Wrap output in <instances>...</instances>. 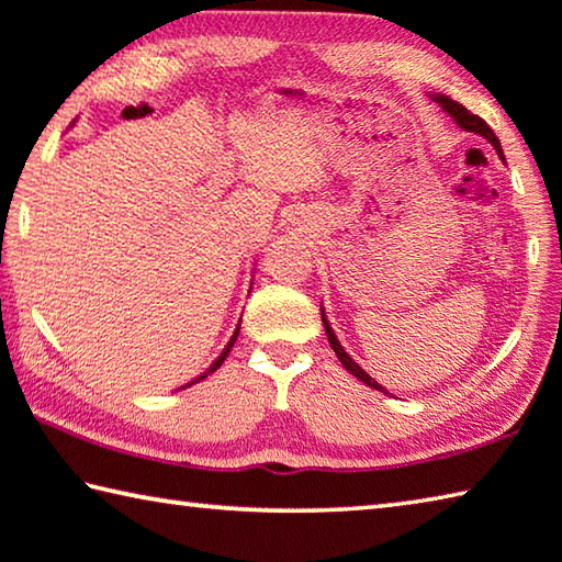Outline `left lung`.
I'll use <instances>...</instances> for the list:
<instances>
[{
	"label": "left lung",
	"instance_id": "1",
	"mask_svg": "<svg viewBox=\"0 0 562 562\" xmlns=\"http://www.w3.org/2000/svg\"><path fill=\"white\" fill-rule=\"evenodd\" d=\"M435 103H440V108L447 112V115H450L459 127L462 130H467V132H474V135H482L484 139H488L494 145V149L498 151V155H502V145H498V137L494 135V130L486 125V122L479 117V115H472V112H469L464 105H459L457 100H452L450 95H442V93H437V95H430ZM504 157V155H502ZM322 322H324V329H326V339H329V344H331V349H334V353H336V359H339L341 363H344V369L349 371V373H353L356 379L359 381H363L366 385H371V387H375V391H381V393H385V387L379 383V381H373L369 373H366L359 363H356L349 353H346V349L344 346L339 344V339H336V334H334V329H331V324H329V319H326V314H324V307H322Z\"/></svg>",
	"mask_w": 562,
	"mask_h": 562
}]
</instances>
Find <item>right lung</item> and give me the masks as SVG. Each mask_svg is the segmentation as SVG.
<instances>
[{
    "instance_id": "add662e5",
    "label": "right lung",
    "mask_w": 562,
    "mask_h": 562,
    "mask_svg": "<svg viewBox=\"0 0 562 562\" xmlns=\"http://www.w3.org/2000/svg\"><path fill=\"white\" fill-rule=\"evenodd\" d=\"M236 336H238V331H236V334H233V339L228 341V346H226V349H223V353L218 356V359H216V361H213V363L209 366V369H206V371H203V373L199 375V379H196V381H203V379H206V375H209V373H213V371H218V369H221V363H223V361H226V356L231 353V349H233V344H236ZM196 381H193V383H196Z\"/></svg>"
}]
</instances>
